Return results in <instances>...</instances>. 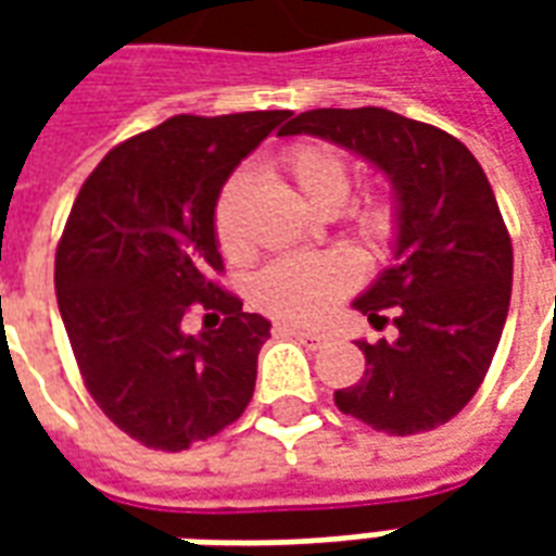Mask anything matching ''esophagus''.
Returning <instances> with one entry per match:
<instances>
[{
    "label": "esophagus",
    "instance_id": "obj_1",
    "mask_svg": "<svg viewBox=\"0 0 556 556\" xmlns=\"http://www.w3.org/2000/svg\"><path fill=\"white\" fill-rule=\"evenodd\" d=\"M279 333H286V337H294L301 339L303 345H309V349H321L327 345L333 333H327V330H306V327H298V325H279L277 327Z\"/></svg>",
    "mask_w": 556,
    "mask_h": 556
}]
</instances>
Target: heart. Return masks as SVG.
Masks as SVG:
<instances>
[{"instance_id": "obj_1", "label": "heart", "mask_w": 556, "mask_h": 556, "mask_svg": "<svg viewBox=\"0 0 556 556\" xmlns=\"http://www.w3.org/2000/svg\"><path fill=\"white\" fill-rule=\"evenodd\" d=\"M282 169L298 187V193L313 207H339L351 190V169L345 157L327 146H298L286 151ZM243 199L247 181L231 178L214 207V231L223 253H241L243 247ZM361 229L366 235H384L393 223V211L384 202H369L361 207ZM357 282V265L349 255H298L267 267L255 279V301L267 313L291 321H318L333 303Z\"/></svg>"}]
</instances>
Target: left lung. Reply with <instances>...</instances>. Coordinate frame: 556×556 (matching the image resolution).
I'll return each mask as SVG.
<instances>
[{
	"label": "left lung",
	"mask_w": 556,
	"mask_h": 556,
	"mask_svg": "<svg viewBox=\"0 0 556 556\" xmlns=\"http://www.w3.org/2000/svg\"><path fill=\"white\" fill-rule=\"evenodd\" d=\"M318 137L363 157L393 190V262L354 298L375 327L396 306V339L369 345L361 384L337 408L387 434L443 426L473 399L501 342L513 243L485 172L462 142L381 106L309 110L282 137Z\"/></svg>",
	"instance_id": "1"
}]
</instances>
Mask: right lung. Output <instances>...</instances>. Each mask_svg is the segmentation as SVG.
Returning a JSON list of instances; mask_svg holds the SVG:
<instances>
[{"label": "right lung", "instance_id": "obj_1", "mask_svg": "<svg viewBox=\"0 0 556 556\" xmlns=\"http://www.w3.org/2000/svg\"><path fill=\"white\" fill-rule=\"evenodd\" d=\"M289 110L175 115L113 148L71 207L55 298L83 381L134 441L178 453L241 417L270 321L217 289L214 207L235 166ZM193 302L227 315L187 334Z\"/></svg>", "mask_w": 556, "mask_h": 556}]
</instances>
